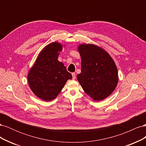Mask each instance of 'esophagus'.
<instances>
[{
	"label": "esophagus",
	"mask_w": 146,
	"mask_h": 146,
	"mask_svg": "<svg viewBox=\"0 0 146 146\" xmlns=\"http://www.w3.org/2000/svg\"><path fill=\"white\" fill-rule=\"evenodd\" d=\"M72 79H73V80H75V79H76V73H75V72L72 73Z\"/></svg>",
	"instance_id": "esophagus-1"
}]
</instances>
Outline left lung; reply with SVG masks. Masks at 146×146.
I'll return each mask as SVG.
<instances>
[{"label":"left lung","instance_id":"8db88e82","mask_svg":"<svg viewBox=\"0 0 146 146\" xmlns=\"http://www.w3.org/2000/svg\"><path fill=\"white\" fill-rule=\"evenodd\" d=\"M81 73L77 78L84 91L95 101L107 98L117 86L118 74L113 60L107 52L94 44H81Z\"/></svg>","mask_w":146,"mask_h":146}]
</instances>
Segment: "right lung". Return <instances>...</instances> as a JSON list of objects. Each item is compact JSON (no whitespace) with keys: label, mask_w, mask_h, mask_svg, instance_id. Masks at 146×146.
I'll return each instance as SVG.
<instances>
[{"label":"right lung","mask_w":146,"mask_h":146,"mask_svg":"<svg viewBox=\"0 0 146 146\" xmlns=\"http://www.w3.org/2000/svg\"><path fill=\"white\" fill-rule=\"evenodd\" d=\"M61 50L62 46L58 42H52L46 46L28 75L31 90L45 101L56 98L68 79L72 78L64 64L58 60L59 52Z\"/></svg>","instance_id":"obj_1"}]
</instances>
